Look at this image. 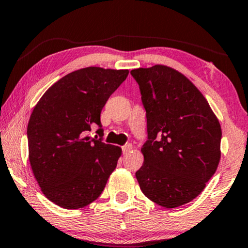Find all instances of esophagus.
Listing matches in <instances>:
<instances>
[{
    "mask_svg": "<svg viewBox=\"0 0 248 248\" xmlns=\"http://www.w3.org/2000/svg\"><path fill=\"white\" fill-rule=\"evenodd\" d=\"M131 148H133V145L131 144H126V145H124V146H122V153L124 154H127L128 152H129Z\"/></svg>",
    "mask_w": 248,
    "mask_h": 248,
    "instance_id": "esophagus-1",
    "label": "esophagus"
}]
</instances>
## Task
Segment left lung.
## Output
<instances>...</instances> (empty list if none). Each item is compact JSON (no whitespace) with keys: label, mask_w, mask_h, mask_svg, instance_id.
Returning <instances> with one entry per match:
<instances>
[{"label":"left lung","mask_w":248,"mask_h":248,"mask_svg":"<svg viewBox=\"0 0 248 248\" xmlns=\"http://www.w3.org/2000/svg\"><path fill=\"white\" fill-rule=\"evenodd\" d=\"M146 111L144 163L136 178L144 195L173 209L202 193L220 161L221 127L189 79L166 65L130 71Z\"/></svg>","instance_id":"8db88e82"}]
</instances>
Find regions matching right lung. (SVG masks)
<instances>
[{"instance_id":"1","label":"right lung","mask_w":248,"mask_h":248,"mask_svg":"<svg viewBox=\"0 0 248 248\" xmlns=\"http://www.w3.org/2000/svg\"><path fill=\"white\" fill-rule=\"evenodd\" d=\"M128 70L84 68L51 86L28 122L29 162L43 194L63 209L94 202L103 191L121 148L103 141L101 111ZM97 126L98 140L88 136Z\"/></svg>"}]
</instances>
